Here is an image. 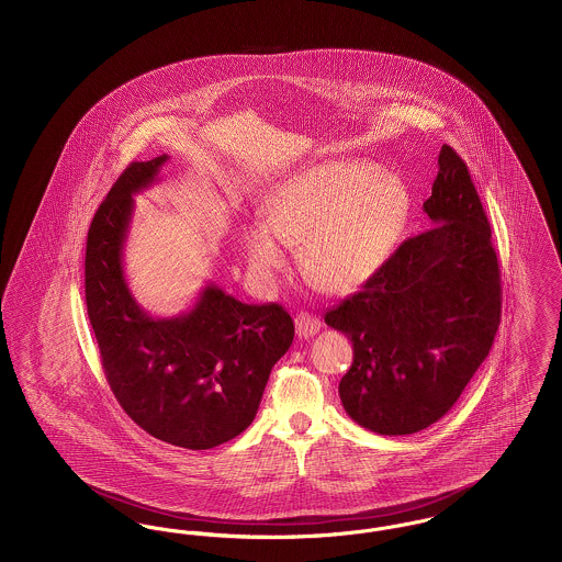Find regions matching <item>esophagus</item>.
I'll list each match as a JSON object with an SVG mask.
<instances>
[{
    "label": "esophagus",
    "instance_id": "1",
    "mask_svg": "<svg viewBox=\"0 0 562 562\" xmlns=\"http://www.w3.org/2000/svg\"><path fill=\"white\" fill-rule=\"evenodd\" d=\"M294 328H296V335L299 339H310L314 335H318L322 328L321 318L307 314V312H301L296 318H294Z\"/></svg>",
    "mask_w": 562,
    "mask_h": 562
}]
</instances>
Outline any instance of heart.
Masks as SVG:
<instances>
[{
	"label": "heart",
	"instance_id": "b5f03b06",
	"mask_svg": "<svg viewBox=\"0 0 562 562\" xmlns=\"http://www.w3.org/2000/svg\"><path fill=\"white\" fill-rule=\"evenodd\" d=\"M413 213L401 175L362 160H324L269 191L263 221L241 229L248 271L263 284L299 250L305 278L326 293H349L394 255Z\"/></svg>",
	"mask_w": 562,
	"mask_h": 562
}]
</instances>
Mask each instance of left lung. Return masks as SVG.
<instances>
[{"instance_id":"obj_1","label":"left lung","mask_w":562,"mask_h":562,"mask_svg":"<svg viewBox=\"0 0 562 562\" xmlns=\"http://www.w3.org/2000/svg\"><path fill=\"white\" fill-rule=\"evenodd\" d=\"M431 229L402 241L324 322L348 335L353 362L339 383L349 417L381 436L445 417L493 346L502 278L491 227L465 161L442 145Z\"/></svg>"}]
</instances>
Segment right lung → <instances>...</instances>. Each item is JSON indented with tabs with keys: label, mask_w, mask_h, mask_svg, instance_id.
Listing matches in <instances>:
<instances>
[{
	"label": "right lung",
	"mask_w": 562,
	"mask_h": 562,
	"mask_svg": "<svg viewBox=\"0 0 562 562\" xmlns=\"http://www.w3.org/2000/svg\"><path fill=\"white\" fill-rule=\"evenodd\" d=\"M170 156L133 161L94 214L86 241V307L109 385L136 426L175 447L213 449L248 428L293 318L209 282L193 307L154 318L128 289L124 246L134 195L160 181Z\"/></svg>",
	"instance_id": "1"
}]
</instances>
